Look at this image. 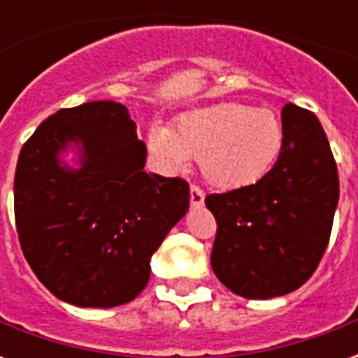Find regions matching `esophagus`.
Returning <instances> with one entry per match:
<instances>
[{
    "mask_svg": "<svg viewBox=\"0 0 358 358\" xmlns=\"http://www.w3.org/2000/svg\"><path fill=\"white\" fill-rule=\"evenodd\" d=\"M189 201L194 207H201L203 201H205V194H203V189H199L197 186L189 187Z\"/></svg>",
    "mask_w": 358,
    "mask_h": 358,
    "instance_id": "34e87169",
    "label": "esophagus"
}]
</instances>
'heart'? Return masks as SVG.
I'll return each instance as SVG.
<instances>
[{"mask_svg": "<svg viewBox=\"0 0 358 358\" xmlns=\"http://www.w3.org/2000/svg\"><path fill=\"white\" fill-rule=\"evenodd\" d=\"M148 145L166 171H184L195 159L213 186L241 187L263 178L276 163L284 126L274 110L218 103L180 115L171 130L151 128Z\"/></svg>", "mask_w": 358, "mask_h": 358, "instance_id": "heart-1", "label": "heart"}]
</instances>
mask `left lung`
Here are the masks:
<instances>
[{
  "mask_svg": "<svg viewBox=\"0 0 358 358\" xmlns=\"http://www.w3.org/2000/svg\"><path fill=\"white\" fill-rule=\"evenodd\" d=\"M278 161L251 186L205 199L217 218L210 266L245 299H272L313 276L330 240L338 166L315 113L287 103Z\"/></svg>",
  "mask_w": 358,
  "mask_h": 358,
  "instance_id": "1",
  "label": "left lung"
}]
</instances>
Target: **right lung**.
Listing matches in <instances>:
<instances>
[{
    "label": "right lung",
    "instance_id": "add662e5",
    "mask_svg": "<svg viewBox=\"0 0 358 358\" xmlns=\"http://www.w3.org/2000/svg\"><path fill=\"white\" fill-rule=\"evenodd\" d=\"M145 157L128 109L107 99L57 110L22 145L20 248L57 299L110 308L148 285L151 257L189 209V186L145 172Z\"/></svg>",
    "mask_w": 358,
    "mask_h": 358
}]
</instances>
